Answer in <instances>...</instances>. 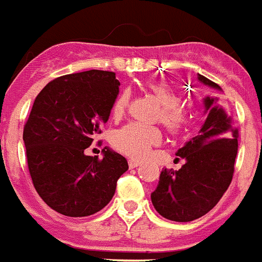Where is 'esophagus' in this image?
<instances>
[{"instance_id":"1","label":"esophagus","mask_w":262,"mask_h":262,"mask_svg":"<svg viewBox=\"0 0 262 262\" xmlns=\"http://www.w3.org/2000/svg\"><path fill=\"white\" fill-rule=\"evenodd\" d=\"M128 165L129 168H136L138 165H140V162L139 160H134V159H131V160H128Z\"/></svg>"}]
</instances>
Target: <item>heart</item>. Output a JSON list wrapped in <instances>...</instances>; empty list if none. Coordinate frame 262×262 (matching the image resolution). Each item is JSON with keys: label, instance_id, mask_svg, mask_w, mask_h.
<instances>
[{"label": "heart", "instance_id": "b5f03b06", "mask_svg": "<svg viewBox=\"0 0 262 262\" xmlns=\"http://www.w3.org/2000/svg\"><path fill=\"white\" fill-rule=\"evenodd\" d=\"M147 90L160 104V113L158 115L168 133L179 135L187 131L192 122V115L180 106L182 98L173 89L160 82H149ZM129 102V90H123L116 97L113 104L114 119H120L126 113ZM162 143V133L158 127L144 126L131 123L122 128L116 129L113 135V144L118 151L135 159L146 158L152 147Z\"/></svg>", "mask_w": 262, "mask_h": 262}]
</instances>
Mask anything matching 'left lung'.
<instances>
[{
	"instance_id": "left-lung-1",
	"label": "left lung",
	"mask_w": 262,
	"mask_h": 262,
	"mask_svg": "<svg viewBox=\"0 0 262 262\" xmlns=\"http://www.w3.org/2000/svg\"><path fill=\"white\" fill-rule=\"evenodd\" d=\"M205 86L220 90L211 79L198 74ZM205 122L176 155L185 163L179 171L164 168L151 200L163 217L179 223L196 220L211 211L232 182L237 155L238 129L220 97L204 98Z\"/></svg>"
}]
</instances>
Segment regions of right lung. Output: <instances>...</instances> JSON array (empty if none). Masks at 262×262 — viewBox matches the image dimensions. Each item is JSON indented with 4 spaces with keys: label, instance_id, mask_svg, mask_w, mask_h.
Wrapping results in <instances>:
<instances>
[{
    "label": "right lung",
    "instance_id": "add662e5",
    "mask_svg": "<svg viewBox=\"0 0 262 262\" xmlns=\"http://www.w3.org/2000/svg\"><path fill=\"white\" fill-rule=\"evenodd\" d=\"M119 80L113 71L89 70L55 78L35 98L24 127L31 180L58 213L84 217L108 204L128 163L104 147L103 159L87 156L108 120Z\"/></svg>",
    "mask_w": 262,
    "mask_h": 262
}]
</instances>
